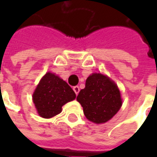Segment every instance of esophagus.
<instances>
[{"label":"esophagus","mask_w":157,"mask_h":157,"mask_svg":"<svg viewBox=\"0 0 157 157\" xmlns=\"http://www.w3.org/2000/svg\"><path fill=\"white\" fill-rule=\"evenodd\" d=\"M73 90H74V92H75V93L77 95L79 93V92H80V87H79L78 86H74L73 87Z\"/></svg>","instance_id":"1"}]
</instances>
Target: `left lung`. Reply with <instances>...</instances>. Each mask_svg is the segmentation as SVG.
I'll list each match as a JSON object with an SVG mask.
<instances>
[{
	"label": "left lung",
	"instance_id": "obj_1",
	"mask_svg": "<svg viewBox=\"0 0 157 157\" xmlns=\"http://www.w3.org/2000/svg\"><path fill=\"white\" fill-rule=\"evenodd\" d=\"M83 108L86 118L96 124L106 123L122 106L119 89L107 75L93 73L86 81V86L76 98Z\"/></svg>",
	"mask_w": 157,
	"mask_h": 157
}]
</instances>
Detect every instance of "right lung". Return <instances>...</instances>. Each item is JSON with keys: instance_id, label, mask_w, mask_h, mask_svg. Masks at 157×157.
<instances>
[{"instance_id": "obj_1", "label": "right lung", "mask_w": 157, "mask_h": 157, "mask_svg": "<svg viewBox=\"0 0 157 157\" xmlns=\"http://www.w3.org/2000/svg\"><path fill=\"white\" fill-rule=\"evenodd\" d=\"M75 98L70 86L53 73H46L33 94V101L40 117L50 118L60 113L62 106Z\"/></svg>"}]
</instances>
